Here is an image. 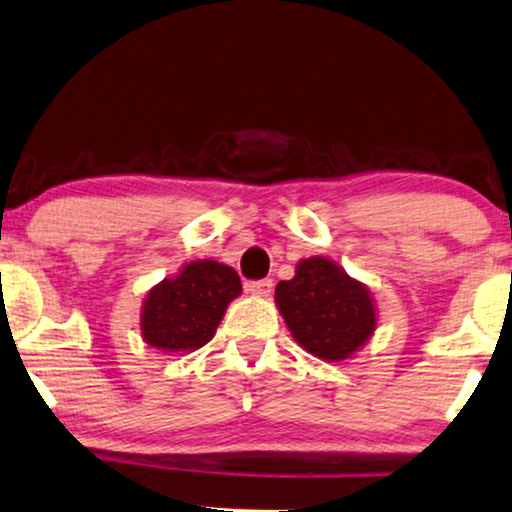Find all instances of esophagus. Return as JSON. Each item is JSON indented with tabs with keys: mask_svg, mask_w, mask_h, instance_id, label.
I'll list each match as a JSON object with an SVG mask.
<instances>
[{
	"mask_svg": "<svg viewBox=\"0 0 512 512\" xmlns=\"http://www.w3.org/2000/svg\"><path fill=\"white\" fill-rule=\"evenodd\" d=\"M272 286L274 281L272 279H258V281H247V291L258 295V298H268V295L272 293Z\"/></svg>",
	"mask_w": 512,
	"mask_h": 512,
	"instance_id": "obj_1",
	"label": "esophagus"
}]
</instances>
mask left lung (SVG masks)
I'll return each mask as SVG.
<instances>
[{"mask_svg": "<svg viewBox=\"0 0 512 512\" xmlns=\"http://www.w3.org/2000/svg\"><path fill=\"white\" fill-rule=\"evenodd\" d=\"M274 302L295 342L323 360L351 358L376 328L367 286L323 256L300 261L295 277L277 284Z\"/></svg>", "mask_w": 512, "mask_h": 512, "instance_id": "obj_1", "label": "left lung"}]
</instances>
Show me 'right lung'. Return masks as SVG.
Segmentation results:
<instances>
[{
	"label": "right lung",
	"instance_id": "right-lung-1",
	"mask_svg": "<svg viewBox=\"0 0 512 512\" xmlns=\"http://www.w3.org/2000/svg\"><path fill=\"white\" fill-rule=\"evenodd\" d=\"M242 293L238 272L217 261H191L147 293L140 311L143 339L161 353H189L217 332L228 302Z\"/></svg>",
	"mask_w": 512,
	"mask_h": 512
}]
</instances>
